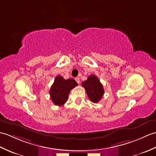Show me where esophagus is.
<instances>
[{
	"instance_id": "esophagus-1",
	"label": "esophagus",
	"mask_w": 156,
	"mask_h": 156,
	"mask_svg": "<svg viewBox=\"0 0 156 156\" xmlns=\"http://www.w3.org/2000/svg\"><path fill=\"white\" fill-rule=\"evenodd\" d=\"M75 80H76V82L78 83V84H80V78H79L78 77H76V78H75Z\"/></svg>"
}]
</instances>
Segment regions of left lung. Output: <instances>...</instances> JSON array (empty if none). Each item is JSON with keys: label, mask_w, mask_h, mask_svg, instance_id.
<instances>
[{"label": "left lung", "mask_w": 156, "mask_h": 156, "mask_svg": "<svg viewBox=\"0 0 156 156\" xmlns=\"http://www.w3.org/2000/svg\"><path fill=\"white\" fill-rule=\"evenodd\" d=\"M86 90L89 99L94 103H97L102 99L104 90L102 83L95 75H90L86 81L82 83Z\"/></svg>", "instance_id": "1"}]
</instances>
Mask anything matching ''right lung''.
Masks as SVG:
<instances>
[{"instance_id":"obj_1","label":"right lung","mask_w":156,"mask_h":156,"mask_svg":"<svg viewBox=\"0 0 156 156\" xmlns=\"http://www.w3.org/2000/svg\"><path fill=\"white\" fill-rule=\"evenodd\" d=\"M76 86L78 83L74 79L65 80L61 76H57L50 90L52 102L56 106H62L67 101L70 90Z\"/></svg>"}]
</instances>
